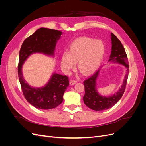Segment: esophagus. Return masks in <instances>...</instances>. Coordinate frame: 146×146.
<instances>
[{
    "instance_id": "34e87169",
    "label": "esophagus",
    "mask_w": 146,
    "mask_h": 146,
    "mask_svg": "<svg viewBox=\"0 0 146 146\" xmlns=\"http://www.w3.org/2000/svg\"><path fill=\"white\" fill-rule=\"evenodd\" d=\"M76 83H77V81L75 80H70V85H73Z\"/></svg>"
}]
</instances>
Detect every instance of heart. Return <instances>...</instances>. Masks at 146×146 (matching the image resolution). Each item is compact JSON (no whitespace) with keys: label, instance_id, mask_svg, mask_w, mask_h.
I'll return each instance as SVG.
<instances>
[{"label":"heart","instance_id":"1","mask_svg":"<svg viewBox=\"0 0 146 146\" xmlns=\"http://www.w3.org/2000/svg\"><path fill=\"white\" fill-rule=\"evenodd\" d=\"M104 54V46L99 40L80 37L71 44L69 52L62 54L61 66L63 72L70 74L75 67L82 74L87 75L96 70L100 65Z\"/></svg>","mask_w":146,"mask_h":146}]
</instances>
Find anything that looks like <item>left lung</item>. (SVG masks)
Segmentation results:
<instances>
[{
  "mask_svg": "<svg viewBox=\"0 0 146 146\" xmlns=\"http://www.w3.org/2000/svg\"><path fill=\"white\" fill-rule=\"evenodd\" d=\"M111 51L108 62L117 63L124 66L126 68L122 85L115 94L110 96L101 95L97 90V80L98 77L100 69L95 73L92 76L84 82L85 94L84 96V103L91 109L95 111L107 110L115 106L121 98L125 92L127 83L129 65L127 55L122 43L113 33H111Z\"/></svg>",
  "mask_w": 146,
  "mask_h": 146,
  "instance_id": "left-lung-1",
  "label": "left lung"
}]
</instances>
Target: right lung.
Wrapping results in <instances>:
<instances>
[{
  "label": "right lung",
  "instance_id": "obj_1",
  "mask_svg": "<svg viewBox=\"0 0 146 146\" xmlns=\"http://www.w3.org/2000/svg\"><path fill=\"white\" fill-rule=\"evenodd\" d=\"M62 34L61 31L47 28H40L24 40L19 53L18 74L24 97L35 107L49 110L60 105L63 95L69 85L66 76L53 73L48 83L42 87L35 88L25 80L22 72L23 65L29 56L41 53L54 56L56 44Z\"/></svg>",
  "mask_w": 146,
  "mask_h": 146
}]
</instances>
